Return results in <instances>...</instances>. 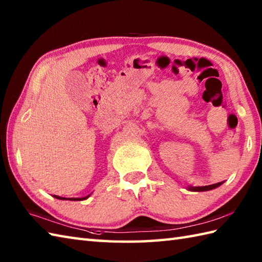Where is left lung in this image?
<instances>
[{"instance_id": "obj_1", "label": "left lung", "mask_w": 262, "mask_h": 262, "mask_svg": "<svg viewBox=\"0 0 262 262\" xmlns=\"http://www.w3.org/2000/svg\"><path fill=\"white\" fill-rule=\"evenodd\" d=\"M224 181L222 182H217V183H214V185H209V186H203V187H191L189 186L187 189L188 190L190 191H208V190H211V189H215L217 187H220L221 185H223Z\"/></svg>"}]
</instances>
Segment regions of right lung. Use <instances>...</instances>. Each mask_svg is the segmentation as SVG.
Returning <instances> with one entry per match:
<instances>
[{"label":"right lung","instance_id":"add662e5","mask_svg":"<svg viewBox=\"0 0 262 262\" xmlns=\"http://www.w3.org/2000/svg\"><path fill=\"white\" fill-rule=\"evenodd\" d=\"M54 197H55V198H57V199H60V200H84V199H86V198L90 197V194H89V196H85V197H82V198H65V197H59V196H56V194H54Z\"/></svg>","mask_w":262,"mask_h":262}]
</instances>
